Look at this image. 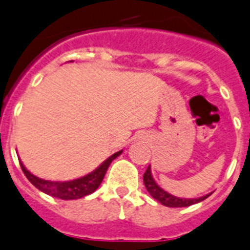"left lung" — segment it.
<instances>
[{
	"label": "left lung",
	"mask_w": 250,
	"mask_h": 250,
	"mask_svg": "<svg viewBox=\"0 0 250 250\" xmlns=\"http://www.w3.org/2000/svg\"><path fill=\"white\" fill-rule=\"evenodd\" d=\"M143 180H144V185H146V191L150 193V196L153 198H155L157 201L161 202L162 205L167 206V208H187V206H191L193 204H197V202L204 201L205 198H208L211 193L206 196H202V197L198 198H181L177 197V196L170 195L167 191H164L163 188L158 186L157 182L154 181L153 176H151L150 166L146 168V173L143 176Z\"/></svg>",
	"instance_id": "left-lung-1"
}]
</instances>
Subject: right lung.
<instances>
[{
    "label": "right lung",
    "mask_w": 250,
    "mask_h": 250,
    "mask_svg": "<svg viewBox=\"0 0 250 250\" xmlns=\"http://www.w3.org/2000/svg\"><path fill=\"white\" fill-rule=\"evenodd\" d=\"M121 153H123V150L117 151V153L112 154L111 157H108L100 167L96 168L91 173L81 177V178H77V180L65 181V182L42 180L39 177L30 173L21 162L20 166L27 180L42 192H44L46 195L53 196V197L62 198V200H77V198H82L84 196L89 195V193H92V192H95L96 189L99 188L111 162L114 161L115 158L119 157Z\"/></svg>",
    "instance_id": "right-lung-1"
}]
</instances>
